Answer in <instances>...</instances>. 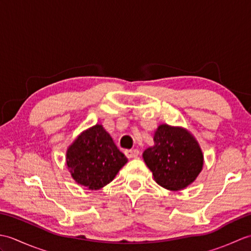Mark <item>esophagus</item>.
Segmentation results:
<instances>
[{"mask_svg": "<svg viewBox=\"0 0 251 251\" xmlns=\"http://www.w3.org/2000/svg\"><path fill=\"white\" fill-rule=\"evenodd\" d=\"M138 154H139V151L137 149H131V150H126L125 151V155L128 158H134L137 157Z\"/></svg>", "mask_w": 251, "mask_h": 251, "instance_id": "esophagus-1", "label": "esophagus"}]
</instances>
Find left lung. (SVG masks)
I'll list each match as a JSON object with an SVG mask.
<instances>
[{
    "label": "left lung",
    "instance_id": "left-lung-1",
    "mask_svg": "<svg viewBox=\"0 0 251 251\" xmlns=\"http://www.w3.org/2000/svg\"><path fill=\"white\" fill-rule=\"evenodd\" d=\"M143 159L156 182L172 191L184 189L201 173L202 153L199 143L179 127L161 125L154 135V146L143 152Z\"/></svg>",
    "mask_w": 251,
    "mask_h": 251
}]
</instances>
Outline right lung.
<instances>
[{
	"label": "right lung",
	"mask_w": 251,
	"mask_h": 251,
	"mask_svg": "<svg viewBox=\"0 0 251 251\" xmlns=\"http://www.w3.org/2000/svg\"><path fill=\"white\" fill-rule=\"evenodd\" d=\"M126 163V156L101 125L84 131L67 152V165L73 179L90 190L110 183Z\"/></svg>",
	"instance_id": "obj_1"
}]
</instances>
